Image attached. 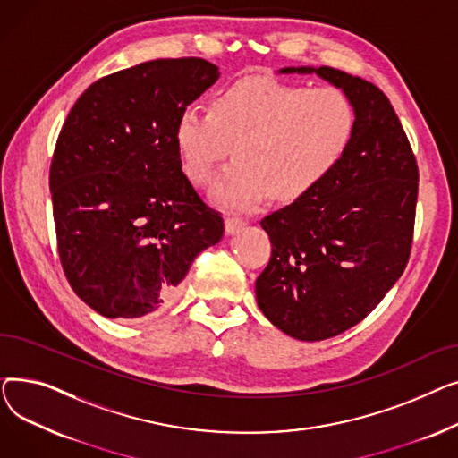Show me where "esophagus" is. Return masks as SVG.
<instances>
[{
  "label": "esophagus",
  "instance_id": "esophagus-1",
  "mask_svg": "<svg viewBox=\"0 0 458 458\" xmlns=\"http://www.w3.org/2000/svg\"><path fill=\"white\" fill-rule=\"evenodd\" d=\"M243 226H245V219H242V216H237V215H228L225 219V230L228 235L235 233L237 230H242Z\"/></svg>",
  "mask_w": 458,
  "mask_h": 458
}]
</instances>
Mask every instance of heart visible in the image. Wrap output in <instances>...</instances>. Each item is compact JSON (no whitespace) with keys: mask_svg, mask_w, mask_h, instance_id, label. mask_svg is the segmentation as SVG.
Instances as JSON below:
<instances>
[{"mask_svg":"<svg viewBox=\"0 0 458 458\" xmlns=\"http://www.w3.org/2000/svg\"><path fill=\"white\" fill-rule=\"evenodd\" d=\"M356 109L335 87L243 78L225 87L211 109L189 106L176 123L187 176L204 185L232 152L237 161L215 182L211 197L250 208L266 197L278 204L304 199L345 157Z\"/></svg>","mask_w":458,"mask_h":458,"instance_id":"b5f03b06","label":"heart"}]
</instances>
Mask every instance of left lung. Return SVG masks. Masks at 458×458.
Wrapping results in <instances>:
<instances>
[{"label": "left lung", "mask_w": 458, "mask_h": 458, "mask_svg": "<svg viewBox=\"0 0 458 458\" xmlns=\"http://www.w3.org/2000/svg\"><path fill=\"white\" fill-rule=\"evenodd\" d=\"M318 74L356 109L351 147L304 199L261 219L273 252L256 280L258 306L276 328L321 342L362 321L403 275L412 249L418 163L399 118L373 83L330 66Z\"/></svg>", "instance_id": "1"}]
</instances>
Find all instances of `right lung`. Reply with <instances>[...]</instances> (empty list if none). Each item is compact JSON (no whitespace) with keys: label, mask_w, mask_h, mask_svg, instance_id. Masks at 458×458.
Wrapping results in <instances>:
<instances>
[{"label":"right lung","mask_w":458,"mask_h":458,"mask_svg":"<svg viewBox=\"0 0 458 458\" xmlns=\"http://www.w3.org/2000/svg\"><path fill=\"white\" fill-rule=\"evenodd\" d=\"M219 80L200 57L156 59L94 81L70 109L50 166L61 266L109 319L171 304L225 223L182 173L180 113Z\"/></svg>","instance_id":"right-lung-1"}]
</instances>
